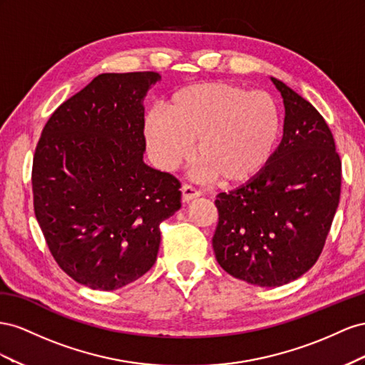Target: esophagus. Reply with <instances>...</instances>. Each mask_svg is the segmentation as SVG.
<instances>
[{
    "label": "esophagus",
    "mask_w": 365,
    "mask_h": 365,
    "mask_svg": "<svg viewBox=\"0 0 365 365\" xmlns=\"http://www.w3.org/2000/svg\"><path fill=\"white\" fill-rule=\"evenodd\" d=\"M202 192L194 188L191 185H183L182 186V200L183 202H191L192 199H197V197H200Z\"/></svg>",
    "instance_id": "1"
}]
</instances>
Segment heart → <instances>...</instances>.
<instances>
[{
    "mask_svg": "<svg viewBox=\"0 0 365 365\" xmlns=\"http://www.w3.org/2000/svg\"><path fill=\"white\" fill-rule=\"evenodd\" d=\"M283 131L278 102L264 91L202 82L173 93L163 116L145 119V140L163 168L190 155L218 185H242L262 173Z\"/></svg>",
    "mask_w": 365,
    "mask_h": 365,
    "instance_id": "1",
    "label": "heart"
}]
</instances>
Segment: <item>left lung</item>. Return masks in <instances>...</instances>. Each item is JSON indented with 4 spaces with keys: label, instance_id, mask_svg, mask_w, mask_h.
Masks as SVG:
<instances>
[{
    "label": "left lung",
    "instance_id": "obj_1",
    "mask_svg": "<svg viewBox=\"0 0 365 365\" xmlns=\"http://www.w3.org/2000/svg\"><path fill=\"white\" fill-rule=\"evenodd\" d=\"M270 81L284 103L283 139L257 177L217 195L212 237L218 264L259 287L287 284L317 263L341 194V160L324 118Z\"/></svg>",
    "mask_w": 365,
    "mask_h": 365
}]
</instances>
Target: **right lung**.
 <instances>
[{
	"instance_id": "1",
	"label": "right lung",
	"mask_w": 365,
	"mask_h": 365,
	"mask_svg": "<svg viewBox=\"0 0 365 365\" xmlns=\"http://www.w3.org/2000/svg\"><path fill=\"white\" fill-rule=\"evenodd\" d=\"M159 73H102L51 114L34 158L38 225L59 267L114 290L155 263L159 225L180 210V183L145 163V107Z\"/></svg>"
}]
</instances>
